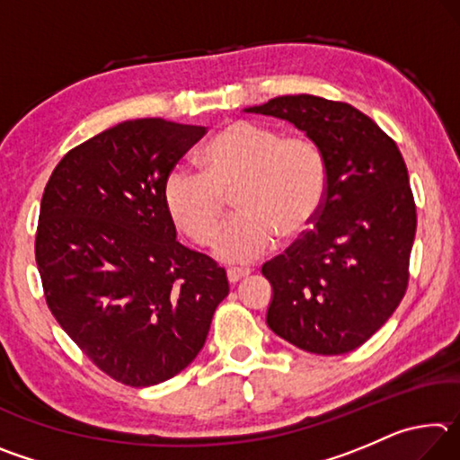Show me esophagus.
Masks as SVG:
<instances>
[{"mask_svg":"<svg viewBox=\"0 0 460 460\" xmlns=\"http://www.w3.org/2000/svg\"><path fill=\"white\" fill-rule=\"evenodd\" d=\"M249 274H252V270H249V268H231V270H227V278H229L231 284H237L239 279L247 278Z\"/></svg>","mask_w":460,"mask_h":460,"instance_id":"34e87169","label":"esophagus"}]
</instances>
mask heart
I'll return each mask as SVG.
<instances>
[{"label": "heart", "mask_w": 460, "mask_h": 460, "mask_svg": "<svg viewBox=\"0 0 460 460\" xmlns=\"http://www.w3.org/2000/svg\"><path fill=\"white\" fill-rule=\"evenodd\" d=\"M200 174L174 168L164 184L170 219L197 245H208L233 192L237 213L215 241L225 261H252L278 237H298L314 223L326 192V162L306 136L233 121L199 154Z\"/></svg>", "instance_id": "b5f03b06"}]
</instances>
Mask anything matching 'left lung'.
I'll list each match as a JSON object with an SVG mask.
<instances>
[{
    "label": "left lung",
    "instance_id": "1",
    "mask_svg": "<svg viewBox=\"0 0 460 460\" xmlns=\"http://www.w3.org/2000/svg\"><path fill=\"white\" fill-rule=\"evenodd\" d=\"M245 111L294 123L326 162L314 227L261 268L274 288L268 326L302 351H355L408 290L416 205L406 162L376 121L341 101L284 95Z\"/></svg>",
    "mask_w": 460,
    "mask_h": 460
}]
</instances>
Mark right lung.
Returning <instances> with one entry per match:
<instances>
[{"instance_id": "right-lung-1", "label": "right lung", "mask_w": 460, "mask_h": 460, "mask_svg": "<svg viewBox=\"0 0 460 460\" xmlns=\"http://www.w3.org/2000/svg\"><path fill=\"white\" fill-rule=\"evenodd\" d=\"M207 134L123 121L73 147L46 184L36 263L46 305L81 351L131 387L162 384L205 345L225 270L176 241L164 184Z\"/></svg>"}]
</instances>
